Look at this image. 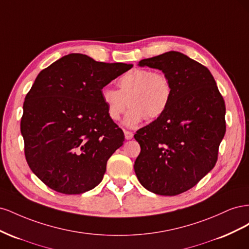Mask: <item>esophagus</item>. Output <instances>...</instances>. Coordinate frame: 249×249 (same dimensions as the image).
<instances>
[{
  "instance_id": "34e87169",
  "label": "esophagus",
  "mask_w": 249,
  "mask_h": 249,
  "mask_svg": "<svg viewBox=\"0 0 249 249\" xmlns=\"http://www.w3.org/2000/svg\"><path fill=\"white\" fill-rule=\"evenodd\" d=\"M124 138L126 139V140H130V139H132L133 138V136H134V134L132 133V132H130V131H124Z\"/></svg>"
}]
</instances>
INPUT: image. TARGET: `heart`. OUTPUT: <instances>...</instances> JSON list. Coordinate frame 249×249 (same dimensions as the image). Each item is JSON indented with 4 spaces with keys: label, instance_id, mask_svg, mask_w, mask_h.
Here are the masks:
<instances>
[{
    "label": "heart",
    "instance_id": "obj_1",
    "mask_svg": "<svg viewBox=\"0 0 249 249\" xmlns=\"http://www.w3.org/2000/svg\"><path fill=\"white\" fill-rule=\"evenodd\" d=\"M119 90L104 87L101 91L102 101L107 114L113 122H117L127 111L124 124L135 126L143 119H156L167 109L172 86L166 74L149 69H133L122 74L117 80Z\"/></svg>",
    "mask_w": 249,
    "mask_h": 249
}]
</instances>
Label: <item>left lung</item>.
<instances>
[{
    "instance_id": "8db88e82",
    "label": "left lung",
    "mask_w": 249,
    "mask_h": 249,
    "mask_svg": "<svg viewBox=\"0 0 249 249\" xmlns=\"http://www.w3.org/2000/svg\"><path fill=\"white\" fill-rule=\"evenodd\" d=\"M139 65L162 71L172 94L163 114L134 135L141 147L135 173L148 191L173 196L215 166L227 129L224 100L207 67L182 53H164Z\"/></svg>"
}]
</instances>
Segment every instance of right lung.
Wrapping results in <instances>:
<instances>
[{"mask_svg": "<svg viewBox=\"0 0 249 249\" xmlns=\"http://www.w3.org/2000/svg\"><path fill=\"white\" fill-rule=\"evenodd\" d=\"M132 67L69 54L35 79L24 102L20 132L29 167L51 189L81 194L102 182L124 135L109 118L101 91Z\"/></svg>", "mask_w": 249, "mask_h": 249, "instance_id": "right-lung-1", "label": "right lung"}]
</instances>
